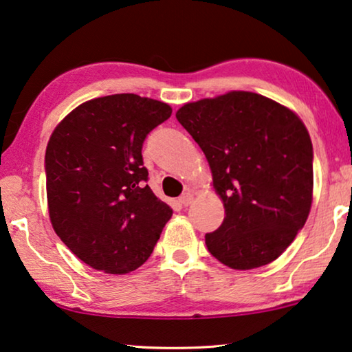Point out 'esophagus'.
Listing matches in <instances>:
<instances>
[{"mask_svg": "<svg viewBox=\"0 0 352 352\" xmlns=\"http://www.w3.org/2000/svg\"><path fill=\"white\" fill-rule=\"evenodd\" d=\"M192 200H193V195L190 192H186V193H182V195L179 197V205L181 206H188L192 203Z\"/></svg>", "mask_w": 352, "mask_h": 352, "instance_id": "esophagus-1", "label": "esophagus"}]
</instances>
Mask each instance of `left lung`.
Here are the masks:
<instances>
[{
    "mask_svg": "<svg viewBox=\"0 0 352 352\" xmlns=\"http://www.w3.org/2000/svg\"><path fill=\"white\" fill-rule=\"evenodd\" d=\"M176 119L205 152L226 217L205 243L219 262L251 270L276 261L307 222L313 144L286 106L252 91L187 103Z\"/></svg>",
    "mask_w": 352,
    "mask_h": 352,
    "instance_id": "8db88e82",
    "label": "left lung"
}]
</instances>
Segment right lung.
<instances>
[{"label": "right lung", "mask_w": 352, "mask_h": 352, "mask_svg": "<svg viewBox=\"0 0 352 352\" xmlns=\"http://www.w3.org/2000/svg\"><path fill=\"white\" fill-rule=\"evenodd\" d=\"M171 108L135 94L85 101L45 149L49 216L60 239L89 267L124 274L154 251L173 210L146 184V136Z\"/></svg>", "instance_id": "right-lung-1"}]
</instances>
